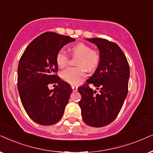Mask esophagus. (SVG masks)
Wrapping results in <instances>:
<instances>
[{"label":"esophagus","mask_w":153,"mask_h":153,"mask_svg":"<svg viewBox=\"0 0 153 153\" xmlns=\"http://www.w3.org/2000/svg\"><path fill=\"white\" fill-rule=\"evenodd\" d=\"M71 87H72V89H73V91H77V90H78V87H77L76 85H71Z\"/></svg>","instance_id":"obj_1"}]
</instances>
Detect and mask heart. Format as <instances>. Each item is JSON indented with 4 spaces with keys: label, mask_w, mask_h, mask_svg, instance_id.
<instances>
[{
    "label": "heart",
    "mask_w": 153,
    "mask_h": 153,
    "mask_svg": "<svg viewBox=\"0 0 153 153\" xmlns=\"http://www.w3.org/2000/svg\"><path fill=\"white\" fill-rule=\"evenodd\" d=\"M73 56H78L76 65L78 66L69 67L61 73V78L65 82L72 85L78 84L86 76L85 68L88 71H94L99 65L100 54L98 51L91 48L88 44L79 42L71 48ZM56 62L58 66L63 68L69 62V56L64 50L58 51L56 56Z\"/></svg>",
    "instance_id": "obj_1"
}]
</instances>
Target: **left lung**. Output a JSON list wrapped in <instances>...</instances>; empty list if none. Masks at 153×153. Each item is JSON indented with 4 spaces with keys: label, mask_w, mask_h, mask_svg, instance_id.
Masks as SVG:
<instances>
[{
    "label": "left lung",
    "mask_w": 153,
    "mask_h": 153,
    "mask_svg": "<svg viewBox=\"0 0 153 153\" xmlns=\"http://www.w3.org/2000/svg\"><path fill=\"white\" fill-rule=\"evenodd\" d=\"M97 46L100 61L87 83L78 88L82 119L87 125L102 127L111 123L121 111L127 96L130 75L128 62L121 48L105 39L91 38ZM92 84L97 93L89 88Z\"/></svg>",
    "instance_id": "1"
}]
</instances>
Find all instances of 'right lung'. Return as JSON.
Instances as JSON below:
<instances>
[{"instance_id":"obj_1","label":"right lung","mask_w":153,"mask_h":153,"mask_svg":"<svg viewBox=\"0 0 153 153\" xmlns=\"http://www.w3.org/2000/svg\"><path fill=\"white\" fill-rule=\"evenodd\" d=\"M74 38L47 32L34 39L21 56L17 69V88L25 111L36 123L50 126L60 121L68 103L72 88L56 74V56ZM58 83L53 90L50 84Z\"/></svg>"}]
</instances>
